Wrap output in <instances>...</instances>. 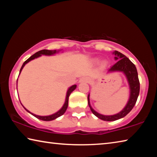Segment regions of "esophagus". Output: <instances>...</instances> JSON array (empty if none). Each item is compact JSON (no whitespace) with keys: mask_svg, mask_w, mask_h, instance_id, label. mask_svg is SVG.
Wrapping results in <instances>:
<instances>
[{"mask_svg":"<svg viewBox=\"0 0 157 157\" xmlns=\"http://www.w3.org/2000/svg\"><path fill=\"white\" fill-rule=\"evenodd\" d=\"M88 82V79L86 78H82L80 79V80H79V82Z\"/></svg>","mask_w":157,"mask_h":157,"instance_id":"obj_1","label":"esophagus"}]
</instances>
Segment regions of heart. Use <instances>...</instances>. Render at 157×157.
I'll return each instance as SVG.
<instances>
[{
    "label": "heart",
    "mask_w": 157,
    "mask_h": 157,
    "mask_svg": "<svg viewBox=\"0 0 157 157\" xmlns=\"http://www.w3.org/2000/svg\"><path fill=\"white\" fill-rule=\"evenodd\" d=\"M98 59H94V62L96 63V62H98ZM105 64H106V62H102V65H105Z\"/></svg>",
    "instance_id": "heart-1"
}]
</instances>
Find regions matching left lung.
<instances>
[{"instance_id": "obj_1", "label": "left lung", "mask_w": 157, "mask_h": 157, "mask_svg": "<svg viewBox=\"0 0 157 157\" xmlns=\"http://www.w3.org/2000/svg\"><path fill=\"white\" fill-rule=\"evenodd\" d=\"M113 54L116 55L115 59L118 60L115 64L108 69V73L114 72V71H121L125 75L128 81L130 89V95L128 102L123 110L118 113L112 116H105L96 112L90 105L89 94L88 95V104L92 113L98 118L105 121H114L118 119L123 118L127 114H128L134 107L136 104L137 98L139 97L140 91V82L138 77L137 70L135 65L127 58L125 55L122 54L118 51L113 52Z\"/></svg>"}]
</instances>
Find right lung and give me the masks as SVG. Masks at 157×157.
Returning <instances> with one entry per match:
<instances>
[{"label":"right lung","mask_w":157,"mask_h":157,"mask_svg":"<svg viewBox=\"0 0 157 157\" xmlns=\"http://www.w3.org/2000/svg\"><path fill=\"white\" fill-rule=\"evenodd\" d=\"M59 51H57L56 50H40V51H38L37 52H36L35 54H34L33 55H32V56L28 58V59L25 61V62L23 63L22 66H21V70H20V72H19V74L21 73V71H22V69L23 68V67H24L25 65L26 64V63H28L29 62H30L31 60H33L34 59H35V58H37L41 56L42 55H52L55 54V53L58 52ZM76 85H73V86H71L70 88H69L68 89L67 91V93H66V100H65V102L64 104H63V107H62V109H61L60 110H59L57 111V112H56L54 114H52V115H50V116H37L36 115V114H34L33 113H31L30 111H29L28 109H26L24 107L25 109L28 111V112H29L30 113H31L32 115L34 116V117H36V118H37L38 119H39V120H41V121H52V120H55V119H56L57 118H58V117H59L61 116H62L63 113H65V111H66V109H67V107H68V98H69V96H70V95L71 93H72L74 90H75L76 89Z\"/></svg>","instance_id":"obj_1"}]
</instances>
